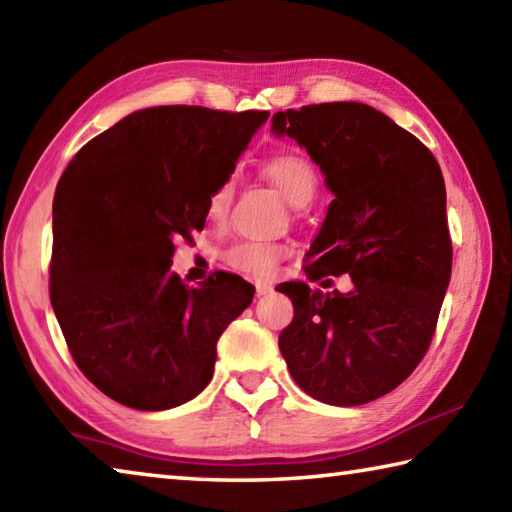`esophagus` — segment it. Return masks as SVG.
I'll return each mask as SVG.
<instances>
[{"instance_id":"obj_1","label":"esophagus","mask_w":512,"mask_h":512,"mask_svg":"<svg viewBox=\"0 0 512 512\" xmlns=\"http://www.w3.org/2000/svg\"><path fill=\"white\" fill-rule=\"evenodd\" d=\"M255 291H257V296H266V293L273 291V284L266 282V280H257L255 282Z\"/></svg>"}]
</instances>
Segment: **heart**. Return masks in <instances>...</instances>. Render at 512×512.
<instances>
[{
  "mask_svg": "<svg viewBox=\"0 0 512 512\" xmlns=\"http://www.w3.org/2000/svg\"><path fill=\"white\" fill-rule=\"evenodd\" d=\"M262 173L268 183H273L287 196L293 205H307L318 192V171L307 155L296 151H284L271 155L262 164ZM232 196H235V178H223L219 185L207 196V216L221 221L230 210ZM287 255V248L280 244H268V241H239V244L225 250L223 259L235 271L246 275H266L277 266V262Z\"/></svg>",
  "mask_w": 512,
  "mask_h": 512,
  "instance_id": "1",
  "label": "heart"
}]
</instances>
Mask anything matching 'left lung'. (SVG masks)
<instances>
[{
  "mask_svg": "<svg viewBox=\"0 0 512 512\" xmlns=\"http://www.w3.org/2000/svg\"><path fill=\"white\" fill-rule=\"evenodd\" d=\"M334 192L311 244V282L350 275L348 293L284 282L293 320L280 352L307 395L359 406L395 391L427 354L452 277L445 180L418 137L366 103H311L273 115Z\"/></svg>",
  "mask_w": 512,
  "mask_h": 512,
  "instance_id": "8db88e82",
  "label": "left lung"
}]
</instances>
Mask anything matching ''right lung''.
I'll list each match as a JSON object with an SVG mask.
<instances>
[{"instance_id":"obj_1","label":"right lung","mask_w":512,"mask_h":512,"mask_svg":"<svg viewBox=\"0 0 512 512\" xmlns=\"http://www.w3.org/2000/svg\"><path fill=\"white\" fill-rule=\"evenodd\" d=\"M266 110H137L74 155L54 194L49 298L69 354L103 395L137 411L210 384L223 329L253 300L244 277L171 275L176 241L203 230L207 196Z\"/></svg>"}]
</instances>
